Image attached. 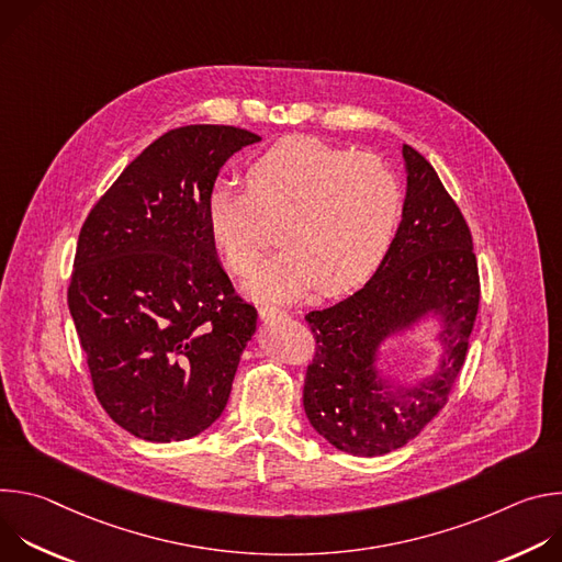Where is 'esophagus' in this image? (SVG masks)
Instances as JSON below:
<instances>
[{"instance_id": "obj_1", "label": "esophagus", "mask_w": 562, "mask_h": 562, "mask_svg": "<svg viewBox=\"0 0 562 562\" xmlns=\"http://www.w3.org/2000/svg\"><path fill=\"white\" fill-rule=\"evenodd\" d=\"M289 313L286 311H282V308H278V306H262L260 308V319L262 323H273V319H282V317H286Z\"/></svg>"}]
</instances>
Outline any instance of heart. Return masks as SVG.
Wrapping results in <instances>:
<instances>
[{
  "label": "heart",
  "instance_id": "1",
  "mask_svg": "<svg viewBox=\"0 0 562 562\" xmlns=\"http://www.w3.org/2000/svg\"><path fill=\"white\" fill-rule=\"evenodd\" d=\"M245 182L209 191L206 228L224 265L247 276L278 226L282 249L247 280L251 297L291 302L313 286L349 293L384 262L403 193L378 157L295 135L258 155Z\"/></svg>",
  "mask_w": 562,
  "mask_h": 562
}]
</instances>
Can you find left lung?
<instances>
[{
	"instance_id": "left-lung-1",
	"label": "left lung",
	"mask_w": 562,
	"mask_h": 562,
	"mask_svg": "<svg viewBox=\"0 0 562 562\" xmlns=\"http://www.w3.org/2000/svg\"><path fill=\"white\" fill-rule=\"evenodd\" d=\"M407 195L391 249L347 300L311 311L315 356L304 378L311 427L336 449L382 456L414 440L447 405L480 302L469 226L427 159L403 144ZM431 316L441 356L416 381L389 379L379 349Z\"/></svg>"
}]
</instances>
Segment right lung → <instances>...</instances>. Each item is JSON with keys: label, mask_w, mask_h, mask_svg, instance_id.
I'll return each instance as SVG.
<instances>
[{"label": "right lung", "mask_w": 562, "mask_h": 562, "mask_svg": "<svg viewBox=\"0 0 562 562\" xmlns=\"http://www.w3.org/2000/svg\"><path fill=\"white\" fill-rule=\"evenodd\" d=\"M256 142L217 124L165 133L79 231L68 308L100 405L135 438H193L228 403L258 311L217 260L206 195L226 159Z\"/></svg>", "instance_id": "add662e5"}]
</instances>
